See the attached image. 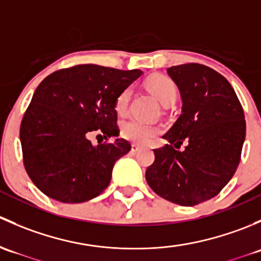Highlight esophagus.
I'll return each mask as SVG.
<instances>
[{
  "label": "esophagus",
  "instance_id": "1",
  "mask_svg": "<svg viewBox=\"0 0 261 261\" xmlns=\"http://www.w3.org/2000/svg\"><path fill=\"white\" fill-rule=\"evenodd\" d=\"M140 149H141V146H139L138 144H133V145H131V151H134V152L139 151Z\"/></svg>",
  "mask_w": 261,
  "mask_h": 261
}]
</instances>
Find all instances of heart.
<instances>
[{
    "label": "heart",
    "instance_id": "obj_1",
    "mask_svg": "<svg viewBox=\"0 0 261 261\" xmlns=\"http://www.w3.org/2000/svg\"><path fill=\"white\" fill-rule=\"evenodd\" d=\"M146 87L162 105L167 103L172 99H175L177 89H175L174 83L169 78L164 77V75H152V77H150L146 81ZM130 96L131 91L127 88L121 92V94L116 99V111L120 115L127 110ZM159 133L160 126L151 122H146V121L138 120V118H130V120H126L121 123V135H122V138L135 144H140V145L149 143Z\"/></svg>",
    "mask_w": 261,
    "mask_h": 261
}]
</instances>
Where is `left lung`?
I'll use <instances>...</instances> for the list:
<instances>
[{"mask_svg": "<svg viewBox=\"0 0 261 261\" xmlns=\"http://www.w3.org/2000/svg\"><path fill=\"white\" fill-rule=\"evenodd\" d=\"M177 84L181 114L155 149L146 169L150 188L179 206L213 198L230 181L240 163L246 123L240 101L225 77L196 63L167 69ZM181 143L186 147L179 150Z\"/></svg>", "mask_w": 261, "mask_h": 261, "instance_id": "left-lung-1", "label": "left lung"}]
</instances>
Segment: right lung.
Returning a JSON list of instances; mask_svg holds the SVG:
<instances>
[{"label":"right lung","instance_id":"obj_1","mask_svg":"<svg viewBox=\"0 0 261 261\" xmlns=\"http://www.w3.org/2000/svg\"><path fill=\"white\" fill-rule=\"evenodd\" d=\"M141 75L140 69L81 64L39 84L23 115L20 140L26 172L44 194L82 203L109 187L115 163L131 145L125 139L93 145L88 135L101 130L118 136L116 99Z\"/></svg>","mask_w":261,"mask_h":261}]
</instances>
